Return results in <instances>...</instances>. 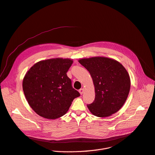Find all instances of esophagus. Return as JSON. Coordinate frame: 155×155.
I'll return each instance as SVG.
<instances>
[{
	"label": "esophagus",
	"instance_id": "34e87169",
	"mask_svg": "<svg viewBox=\"0 0 155 155\" xmlns=\"http://www.w3.org/2000/svg\"><path fill=\"white\" fill-rule=\"evenodd\" d=\"M79 92L80 93V94H83L84 93V89L83 88H81L79 90Z\"/></svg>",
	"mask_w": 155,
	"mask_h": 155
}]
</instances>
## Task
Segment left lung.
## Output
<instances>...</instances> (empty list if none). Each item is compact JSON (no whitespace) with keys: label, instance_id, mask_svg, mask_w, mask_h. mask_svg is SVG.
<instances>
[{"label":"left lung","instance_id":"8db88e82","mask_svg":"<svg viewBox=\"0 0 155 155\" xmlns=\"http://www.w3.org/2000/svg\"><path fill=\"white\" fill-rule=\"evenodd\" d=\"M79 63L90 72L95 89L94 101L87 107L91 114L109 117L124 105L130 88L129 75L118 61L105 58L81 59Z\"/></svg>","mask_w":155,"mask_h":155}]
</instances>
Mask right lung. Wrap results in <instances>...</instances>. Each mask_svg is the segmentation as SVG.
<instances>
[{
  "label": "right lung",
  "instance_id": "right-lung-1",
  "mask_svg": "<svg viewBox=\"0 0 155 155\" xmlns=\"http://www.w3.org/2000/svg\"><path fill=\"white\" fill-rule=\"evenodd\" d=\"M73 61L55 58L41 61L32 66L23 80V90L30 107L48 119L63 116L80 93L73 88L67 75Z\"/></svg>",
  "mask_w": 155,
  "mask_h": 155
}]
</instances>
